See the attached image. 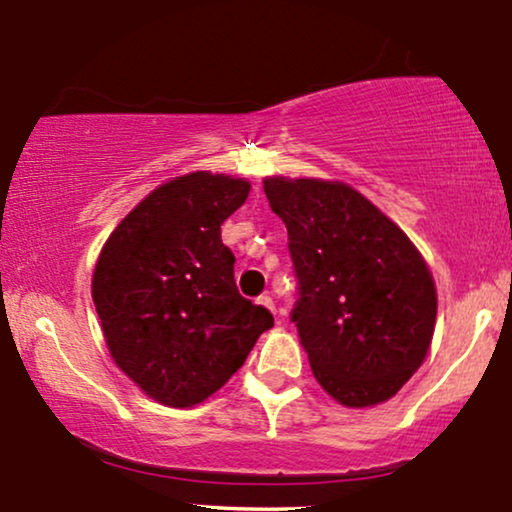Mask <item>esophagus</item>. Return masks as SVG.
I'll use <instances>...</instances> for the list:
<instances>
[{"mask_svg": "<svg viewBox=\"0 0 512 512\" xmlns=\"http://www.w3.org/2000/svg\"><path fill=\"white\" fill-rule=\"evenodd\" d=\"M258 304H263L266 306V309H270L275 314V311H278V306H275V299L270 297V294H261V297H258Z\"/></svg>", "mask_w": 512, "mask_h": 512, "instance_id": "34e87169", "label": "esophagus"}]
</instances>
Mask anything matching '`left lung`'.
I'll return each mask as SVG.
<instances>
[{"instance_id":"8db88e82","label":"left lung","mask_w":512,"mask_h":512,"mask_svg":"<svg viewBox=\"0 0 512 512\" xmlns=\"http://www.w3.org/2000/svg\"><path fill=\"white\" fill-rule=\"evenodd\" d=\"M287 227L297 326L311 371L340 405L393 398L429 352L436 287L407 234L340 182L268 177Z\"/></svg>"}]
</instances>
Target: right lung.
<instances>
[{
  "instance_id": "obj_1",
  "label": "right lung",
  "mask_w": 512,
  "mask_h": 512,
  "mask_svg": "<svg viewBox=\"0 0 512 512\" xmlns=\"http://www.w3.org/2000/svg\"><path fill=\"white\" fill-rule=\"evenodd\" d=\"M249 184L194 172L143 198L102 246L93 302L107 347L153 400L191 407L225 386L273 328V314L244 299L220 225Z\"/></svg>"
}]
</instances>
